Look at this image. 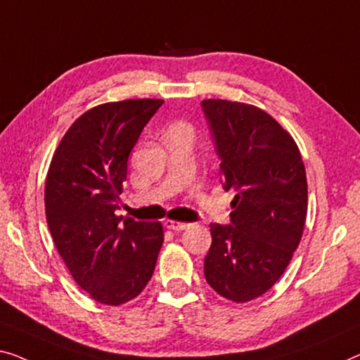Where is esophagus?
<instances>
[{
	"label": "esophagus",
	"instance_id": "1",
	"mask_svg": "<svg viewBox=\"0 0 360 360\" xmlns=\"http://www.w3.org/2000/svg\"><path fill=\"white\" fill-rule=\"evenodd\" d=\"M165 228L173 229V231H182V229L189 228V224L182 223V221H174V219H165Z\"/></svg>",
	"mask_w": 360,
	"mask_h": 360
}]
</instances>
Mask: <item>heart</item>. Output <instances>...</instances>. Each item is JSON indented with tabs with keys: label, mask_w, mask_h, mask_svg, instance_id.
<instances>
[{
	"label": "heart",
	"mask_w": 360,
	"mask_h": 360,
	"mask_svg": "<svg viewBox=\"0 0 360 360\" xmlns=\"http://www.w3.org/2000/svg\"><path fill=\"white\" fill-rule=\"evenodd\" d=\"M179 126H186V124H178V126H174V127H179Z\"/></svg>",
	"instance_id": "b5f03b06"
}]
</instances>
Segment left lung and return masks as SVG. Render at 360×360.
Listing matches in <instances>:
<instances>
[{
    "instance_id": "1",
    "label": "left lung",
    "mask_w": 360,
    "mask_h": 360,
    "mask_svg": "<svg viewBox=\"0 0 360 360\" xmlns=\"http://www.w3.org/2000/svg\"><path fill=\"white\" fill-rule=\"evenodd\" d=\"M224 191H236L231 223H212L205 280L219 296L248 302L286 270L302 238L307 178L294 139L264 110L203 100Z\"/></svg>"
}]
</instances>
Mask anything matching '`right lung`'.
Segmentation results:
<instances>
[{
	"mask_svg": "<svg viewBox=\"0 0 360 360\" xmlns=\"http://www.w3.org/2000/svg\"><path fill=\"white\" fill-rule=\"evenodd\" d=\"M163 100L98 105L68 129L45 182L46 223L68 270L95 300L120 305L147 286L163 244L158 221L116 217L127 158Z\"/></svg>",
	"mask_w": 360,
	"mask_h": 360,
	"instance_id": "add662e5",
	"label": "right lung"
}]
</instances>
